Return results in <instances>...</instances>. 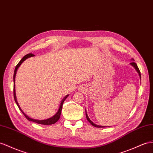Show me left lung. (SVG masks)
Wrapping results in <instances>:
<instances>
[{
  "label": "left lung",
  "mask_w": 153,
  "mask_h": 153,
  "mask_svg": "<svg viewBox=\"0 0 153 153\" xmlns=\"http://www.w3.org/2000/svg\"><path fill=\"white\" fill-rule=\"evenodd\" d=\"M132 61H134V59H131ZM130 65L132 66H133V67L134 68V69L136 70V71L137 72V73L138 74V75H139V76H140V79H141V74H140V70H139V68H138V66H137V65L134 62H131L130 63ZM85 114H86V117H87V120L88 121V122L91 123L92 126H94V127H98V128H101V127H105V126H101V125H96V124H95L94 123V122H92V121L90 120V118L88 117V114H87V111H86V109H85Z\"/></svg>",
  "instance_id": "8db88e82"
}]
</instances>
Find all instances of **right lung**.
Segmentation results:
<instances>
[{
	"label": "right lung",
	"mask_w": 153,
	"mask_h": 153,
	"mask_svg": "<svg viewBox=\"0 0 153 153\" xmlns=\"http://www.w3.org/2000/svg\"><path fill=\"white\" fill-rule=\"evenodd\" d=\"M35 56L32 53H28L26 55V56H25L24 57H23L22 58V59L19 61V63L17 64V65L15 66V70H14V74H13V83H14V85H13V96H14V100H15V103H16V104L17 105V106L19 107V108L20 109V111L22 112V113L23 114L25 115V116L26 117V119L29 120V121H33V122H35V123H37L38 124H42V125H52V124H54L55 123H56L57 121L59 120V117H60V116H61V110H62V104H63L65 100L67 98L68 96H69V94L65 96L63 99L62 100L61 102L60 103V105L59 107V109L57 112H56V114L53 115L52 117H50V118H48V119H46V120H36V119H33V118H32V117H29L28 116H27L25 113L23 112V111L21 109V107L19 106V105L18 103V101H17V97H16V93H15V76H16V74H17V70L19 68V66H20L21 65V64L23 62H24L26 59H27L29 58V57H33Z\"/></svg>",
	"instance_id": "right-lung-1"
}]
</instances>
